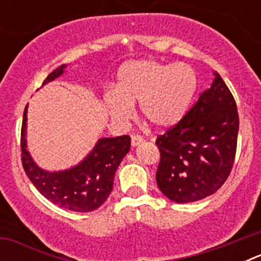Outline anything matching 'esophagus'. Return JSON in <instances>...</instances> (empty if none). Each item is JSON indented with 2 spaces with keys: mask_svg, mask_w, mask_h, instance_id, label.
Here are the masks:
<instances>
[{
  "mask_svg": "<svg viewBox=\"0 0 261 261\" xmlns=\"http://www.w3.org/2000/svg\"><path fill=\"white\" fill-rule=\"evenodd\" d=\"M145 140L141 137V136L135 135L132 136V146H138V145H141Z\"/></svg>",
  "mask_w": 261,
  "mask_h": 261,
  "instance_id": "obj_1",
  "label": "esophagus"
}]
</instances>
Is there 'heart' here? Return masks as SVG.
Here are the masks:
<instances>
[{"label": "heart", "mask_w": 261, "mask_h": 261, "mask_svg": "<svg viewBox=\"0 0 261 261\" xmlns=\"http://www.w3.org/2000/svg\"><path fill=\"white\" fill-rule=\"evenodd\" d=\"M196 89V71L188 64L133 60L120 68L115 90H107L103 99L117 121L130 119L133 105L140 103L144 119L155 128H170L186 114Z\"/></svg>", "instance_id": "obj_1"}]
</instances>
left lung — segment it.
Masks as SVG:
<instances>
[{"mask_svg":"<svg viewBox=\"0 0 261 261\" xmlns=\"http://www.w3.org/2000/svg\"><path fill=\"white\" fill-rule=\"evenodd\" d=\"M211 89L166 133L158 136L161 153L156 184L175 202H193L220 190L231 172L237 153V103L220 74Z\"/></svg>","mask_w":261,"mask_h":261,"instance_id":"8db88e82","label":"left lung"}]
</instances>
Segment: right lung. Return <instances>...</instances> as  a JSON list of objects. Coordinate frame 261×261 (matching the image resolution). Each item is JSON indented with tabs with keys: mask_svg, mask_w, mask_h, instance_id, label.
Instances as JSON below:
<instances>
[{
	"mask_svg": "<svg viewBox=\"0 0 261 261\" xmlns=\"http://www.w3.org/2000/svg\"><path fill=\"white\" fill-rule=\"evenodd\" d=\"M66 65L49 73L43 85L60 77ZM27 106L20 132L22 165L36 190L55 205L73 212H93L110 196L117 167L130 149V137L100 138L81 163L65 171L49 172L39 167L30 155L26 144Z\"/></svg>",
	"mask_w": 261,
	"mask_h": 261,
	"instance_id": "right-lung-1",
	"label": "right lung"
}]
</instances>
